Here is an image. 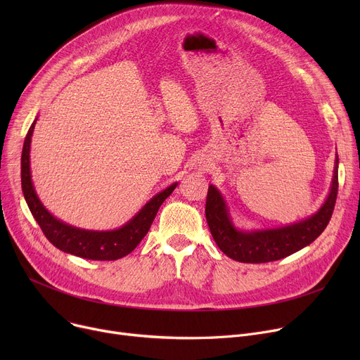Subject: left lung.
Here are the masks:
<instances>
[{"label": "left lung", "mask_w": 360, "mask_h": 360, "mask_svg": "<svg viewBox=\"0 0 360 360\" xmlns=\"http://www.w3.org/2000/svg\"><path fill=\"white\" fill-rule=\"evenodd\" d=\"M337 193L338 158L335 160L333 185L327 201L316 214L304 221L270 231H238L233 228L220 193L213 185H210L209 191H207L205 219L217 247L229 258L250 264L270 262L289 257L290 254L305 248L307 245L314 242L324 232L334 212Z\"/></svg>", "instance_id": "obj_1"}]
</instances>
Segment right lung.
I'll return each mask as SVG.
<instances>
[{
  "label": "right lung",
  "instance_id": "right-lung-1",
  "mask_svg": "<svg viewBox=\"0 0 360 360\" xmlns=\"http://www.w3.org/2000/svg\"><path fill=\"white\" fill-rule=\"evenodd\" d=\"M34 124L36 120L27 131L22 151V188L29 209L37 224L41 226L46 239L53 245V247L64 252L94 261H113L128 255L131 251H134L137 245L148 232L151 223H153L159 212V207L170 194H172L178 184L170 185L165 191L151 198L134 219L129 220L118 231L93 232L72 228V226H68L51 216L48 210H45V207L41 204L39 198H37L33 190V184L30 178L29 151Z\"/></svg>",
  "mask_w": 360,
  "mask_h": 360
}]
</instances>
